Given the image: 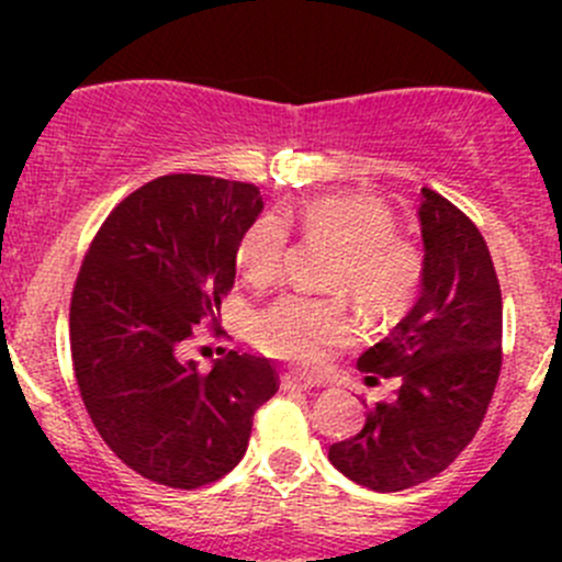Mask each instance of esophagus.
Returning a JSON list of instances; mask_svg holds the SVG:
<instances>
[{
    "label": "esophagus",
    "mask_w": 562,
    "mask_h": 562,
    "mask_svg": "<svg viewBox=\"0 0 562 562\" xmlns=\"http://www.w3.org/2000/svg\"><path fill=\"white\" fill-rule=\"evenodd\" d=\"M282 389L285 391H310L313 389V383L302 381V378H296V375H282Z\"/></svg>",
    "instance_id": "34e87169"
}]
</instances>
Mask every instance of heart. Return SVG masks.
I'll list each match as a JSON object with an SVG mask.
<instances>
[{"instance_id": "1", "label": "heart", "mask_w": 562, "mask_h": 562, "mask_svg": "<svg viewBox=\"0 0 562 562\" xmlns=\"http://www.w3.org/2000/svg\"><path fill=\"white\" fill-rule=\"evenodd\" d=\"M307 239L339 247L328 269V291L353 299L361 315L394 321L416 302L424 285L422 247L396 234L394 212L370 195H313L280 217L263 214L241 234L236 269L255 293L269 291L282 274L288 228ZM350 315L342 299L285 296L255 321L252 339L260 353L315 372L331 350L348 345Z\"/></svg>"}]
</instances>
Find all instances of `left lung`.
<instances>
[{
    "mask_svg": "<svg viewBox=\"0 0 562 562\" xmlns=\"http://www.w3.org/2000/svg\"><path fill=\"white\" fill-rule=\"evenodd\" d=\"M424 285L386 339L356 361L367 383L394 381V400L328 449L339 473L400 492L443 473L475 438L503 364V296L490 247L451 201L422 190Z\"/></svg>",
    "mask_w": 562,
    "mask_h": 562,
    "instance_id": "left-lung-1",
    "label": "left lung"
}]
</instances>
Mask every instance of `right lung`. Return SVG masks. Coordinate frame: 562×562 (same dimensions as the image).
Instances as JSON below:
<instances>
[{
	"mask_svg": "<svg viewBox=\"0 0 562 562\" xmlns=\"http://www.w3.org/2000/svg\"><path fill=\"white\" fill-rule=\"evenodd\" d=\"M263 212L255 184L171 173L130 192L100 225L70 299L78 391L108 449L155 484L198 490L245 457L277 394L266 359L228 350L212 372L181 361L234 288L236 247Z\"/></svg>",
	"mask_w": 562,
	"mask_h": 562,
	"instance_id": "right-lung-1",
	"label": "right lung"
}]
</instances>
